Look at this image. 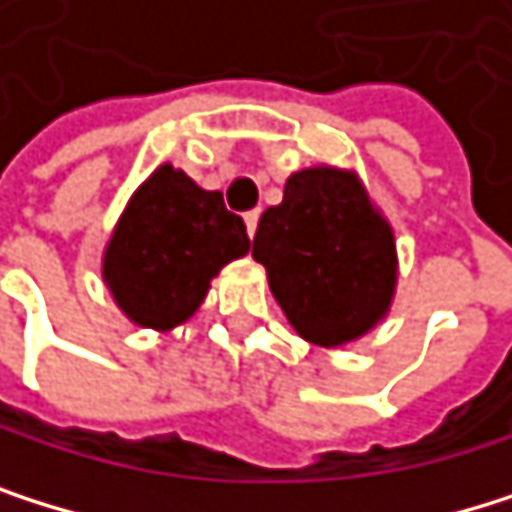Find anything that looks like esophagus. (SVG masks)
I'll return each mask as SVG.
<instances>
[{
	"mask_svg": "<svg viewBox=\"0 0 512 512\" xmlns=\"http://www.w3.org/2000/svg\"><path fill=\"white\" fill-rule=\"evenodd\" d=\"M244 225H247V235L253 238V235H256V225H259V210L244 213Z\"/></svg>",
	"mask_w": 512,
	"mask_h": 512,
	"instance_id": "esophagus-1",
	"label": "esophagus"
}]
</instances>
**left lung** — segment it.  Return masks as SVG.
<instances>
[{"mask_svg": "<svg viewBox=\"0 0 512 512\" xmlns=\"http://www.w3.org/2000/svg\"><path fill=\"white\" fill-rule=\"evenodd\" d=\"M253 259L305 342L336 348L388 314L397 287V244L363 183L348 170L293 173L284 201L268 207Z\"/></svg>", "mask_w": 512, "mask_h": 512, "instance_id": "1", "label": "left lung"}]
</instances>
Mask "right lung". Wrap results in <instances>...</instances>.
<instances>
[{
    "instance_id": "obj_1",
    "label": "right lung",
    "mask_w": 512,
    "mask_h": 512,
    "mask_svg": "<svg viewBox=\"0 0 512 512\" xmlns=\"http://www.w3.org/2000/svg\"><path fill=\"white\" fill-rule=\"evenodd\" d=\"M247 250V225L225 210L222 195L161 164L127 201L103 253V277L134 323L173 329L198 311L219 268Z\"/></svg>"
}]
</instances>
